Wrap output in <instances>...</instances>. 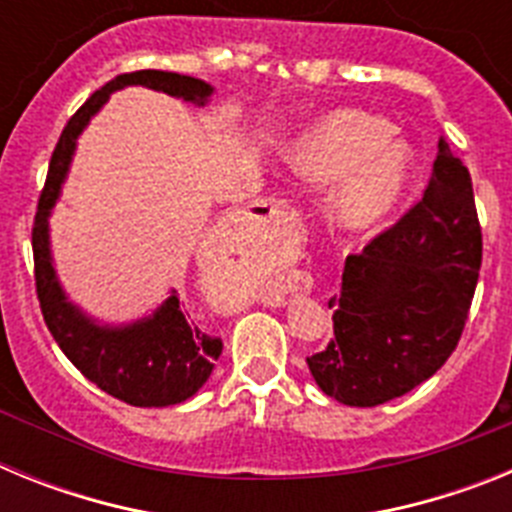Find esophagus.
Here are the masks:
<instances>
[{"label":"esophagus","instance_id":"34e87169","mask_svg":"<svg viewBox=\"0 0 512 512\" xmlns=\"http://www.w3.org/2000/svg\"><path fill=\"white\" fill-rule=\"evenodd\" d=\"M266 212H269V217H277V223L289 225V228H292V225H297V220H300V212L282 200L271 202V205L266 207Z\"/></svg>","mask_w":512,"mask_h":512}]
</instances>
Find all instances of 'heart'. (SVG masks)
Wrapping results in <instances>:
<instances>
[{
  "instance_id": "1",
  "label": "heart",
  "mask_w": 512,
  "mask_h": 512,
  "mask_svg": "<svg viewBox=\"0 0 512 512\" xmlns=\"http://www.w3.org/2000/svg\"><path fill=\"white\" fill-rule=\"evenodd\" d=\"M289 161L307 182H343L333 215L351 233L387 228L413 192V151L392 140L390 122L364 112H333L315 122L292 143Z\"/></svg>"
}]
</instances>
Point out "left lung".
Listing matches in <instances>:
<instances>
[{"label":"left lung","mask_w":512,"mask_h":512,"mask_svg":"<svg viewBox=\"0 0 512 512\" xmlns=\"http://www.w3.org/2000/svg\"><path fill=\"white\" fill-rule=\"evenodd\" d=\"M479 266L472 176L441 138L423 200L346 259L328 302L333 338L307 359L312 379L351 408L408 395L459 343Z\"/></svg>","instance_id":"1"}]
</instances>
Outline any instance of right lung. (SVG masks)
<instances>
[{
	"label": "right lung",
	"mask_w": 512,
	"mask_h": 512,
	"mask_svg": "<svg viewBox=\"0 0 512 512\" xmlns=\"http://www.w3.org/2000/svg\"><path fill=\"white\" fill-rule=\"evenodd\" d=\"M125 87L156 89L197 107H205L215 92L207 81L194 76L146 69L115 76L81 104V110L71 117L58 138L45 189L40 194L33 225L35 287L51 336L89 382L135 408H169L197 395V390L210 379L215 361L223 354V341L189 320V312L182 310L176 292H171L146 318L122 325L99 323L69 300L66 289L58 282L51 253L48 220L61 197L76 140L110 94Z\"/></svg>",
	"instance_id": "add662e5"
}]
</instances>
